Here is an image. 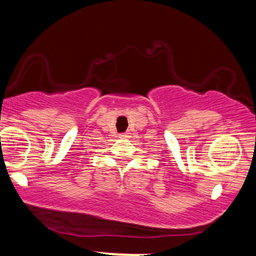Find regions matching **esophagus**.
Listing matches in <instances>:
<instances>
[{
	"label": "esophagus",
	"mask_w": 256,
	"mask_h": 256,
	"mask_svg": "<svg viewBox=\"0 0 256 256\" xmlns=\"http://www.w3.org/2000/svg\"><path fill=\"white\" fill-rule=\"evenodd\" d=\"M128 134H120V138H128Z\"/></svg>",
	"instance_id": "1"
}]
</instances>
